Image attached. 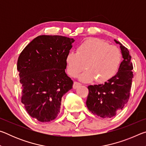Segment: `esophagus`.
<instances>
[{
	"label": "esophagus",
	"instance_id": "esophagus-1",
	"mask_svg": "<svg viewBox=\"0 0 146 146\" xmlns=\"http://www.w3.org/2000/svg\"><path fill=\"white\" fill-rule=\"evenodd\" d=\"M81 84L79 82H74L73 83V89H76L78 87H79Z\"/></svg>",
	"mask_w": 146,
	"mask_h": 146
}]
</instances>
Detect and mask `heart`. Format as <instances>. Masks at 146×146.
I'll list each match as a JSON object with an SVG mask.
<instances>
[{"label": "heart", "mask_w": 146, "mask_h": 146, "mask_svg": "<svg viewBox=\"0 0 146 146\" xmlns=\"http://www.w3.org/2000/svg\"><path fill=\"white\" fill-rule=\"evenodd\" d=\"M122 58L120 51L115 46L109 45L97 38H89L77 47L76 53L70 51L66 55V62L69 75L75 76L84 69H88L79 76L84 82L96 79L102 83L114 76Z\"/></svg>", "instance_id": "1"}]
</instances>
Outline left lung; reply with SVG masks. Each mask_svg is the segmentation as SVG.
<instances>
[{
	"mask_svg": "<svg viewBox=\"0 0 146 146\" xmlns=\"http://www.w3.org/2000/svg\"><path fill=\"white\" fill-rule=\"evenodd\" d=\"M123 60L117 74L104 84L89 86L86 106L90 111L102 118H111L122 110L129 98L133 74L129 51L119 42Z\"/></svg>",
	"mask_w": 146,
	"mask_h": 146,
	"instance_id": "1",
	"label": "left lung"
}]
</instances>
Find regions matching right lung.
<instances>
[{
    "label": "right lung",
    "mask_w": 146,
    "mask_h": 146,
    "mask_svg": "<svg viewBox=\"0 0 146 146\" xmlns=\"http://www.w3.org/2000/svg\"><path fill=\"white\" fill-rule=\"evenodd\" d=\"M73 38L60 35H40L23 49L17 61L21 102L32 118L42 122L55 119L62 96L73 88L65 72L66 57Z\"/></svg>",
    "instance_id": "1"
}]
</instances>
